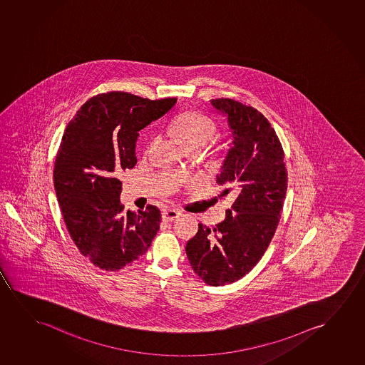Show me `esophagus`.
<instances>
[{"mask_svg": "<svg viewBox=\"0 0 365 365\" xmlns=\"http://www.w3.org/2000/svg\"><path fill=\"white\" fill-rule=\"evenodd\" d=\"M162 215H163V220H167V222H172V220L180 218L182 213H180V210H163Z\"/></svg>", "mask_w": 365, "mask_h": 365, "instance_id": "esophagus-1", "label": "esophagus"}]
</instances>
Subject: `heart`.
Wrapping results in <instances>:
<instances>
[{
	"label": "heart",
	"instance_id": "obj_1",
	"mask_svg": "<svg viewBox=\"0 0 365 365\" xmlns=\"http://www.w3.org/2000/svg\"><path fill=\"white\" fill-rule=\"evenodd\" d=\"M170 130L185 150H200L215 138L217 125L203 113L190 110L177 115L170 123Z\"/></svg>",
	"mask_w": 365,
	"mask_h": 365
}]
</instances>
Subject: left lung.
<instances>
[{
  "label": "left lung",
  "mask_w": 365,
  "mask_h": 365,
  "mask_svg": "<svg viewBox=\"0 0 365 365\" xmlns=\"http://www.w3.org/2000/svg\"><path fill=\"white\" fill-rule=\"evenodd\" d=\"M228 117L233 145L217 183L233 205L225 220L210 228L198 225L185 253L207 284H230L255 268L274 235L283 208L288 173L284 152L269 120L250 106L230 98L210 101Z\"/></svg>",
  "instance_id": "obj_1"
}]
</instances>
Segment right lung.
<instances>
[{"mask_svg": "<svg viewBox=\"0 0 365 365\" xmlns=\"http://www.w3.org/2000/svg\"><path fill=\"white\" fill-rule=\"evenodd\" d=\"M177 98L148 100L128 92L92 97L66 127L56 155L53 185L66 227L81 255L115 272L145 255L160 230V210H123L120 173L137 163L138 130Z\"/></svg>", "mask_w": 365, "mask_h": 365, "instance_id": "obj_1", "label": "right lung"}]
</instances>
